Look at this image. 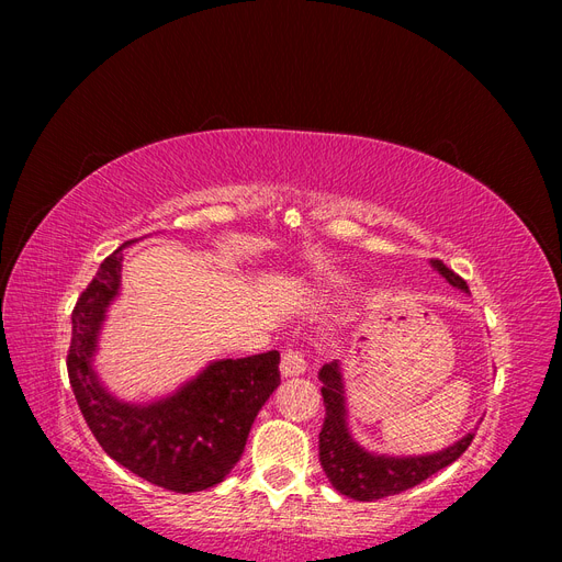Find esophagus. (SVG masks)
Listing matches in <instances>:
<instances>
[{
  "mask_svg": "<svg viewBox=\"0 0 562 562\" xmlns=\"http://www.w3.org/2000/svg\"><path fill=\"white\" fill-rule=\"evenodd\" d=\"M304 370H307V359H304V353L300 349H285L281 359V375L295 378V375H302Z\"/></svg>",
  "mask_w": 562,
  "mask_h": 562,
  "instance_id": "obj_1",
  "label": "esophagus"
}]
</instances>
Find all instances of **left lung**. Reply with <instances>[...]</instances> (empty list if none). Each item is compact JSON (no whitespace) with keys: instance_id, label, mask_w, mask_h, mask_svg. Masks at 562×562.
<instances>
[{"instance_id":"1","label":"left lung","mask_w":562,"mask_h":562,"mask_svg":"<svg viewBox=\"0 0 562 562\" xmlns=\"http://www.w3.org/2000/svg\"><path fill=\"white\" fill-rule=\"evenodd\" d=\"M431 265L454 288L469 293L467 281L454 274L450 267H446L440 260H431ZM318 380L323 382L321 396L323 405H326V419H323V429L318 434V459L333 487L351 499L375 502L419 485L429 475L438 473L440 469L452 464L454 459L462 457L475 436L467 434L462 440H457L454 446L446 450L419 457H386L368 452L356 443L347 429L345 384L339 363L330 361L323 366Z\"/></svg>"}]
</instances>
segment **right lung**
Masks as SVG:
<instances>
[{"label": "right lung", "mask_w": 562, "mask_h": 562, "mask_svg": "<svg viewBox=\"0 0 562 562\" xmlns=\"http://www.w3.org/2000/svg\"><path fill=\"white\" fill-rule=\"evenodd\" d=\"M124 248V246H122ZM122 248L100 265L72 310L67 375L91 434L114 462L173 492L217 485L239 462L260 407L281 384L279 351L223 359L149 405L116 401L91 368L100 323L119 293Z\"/></svg>", "instance_id": "add662e5"}]
</instances>
